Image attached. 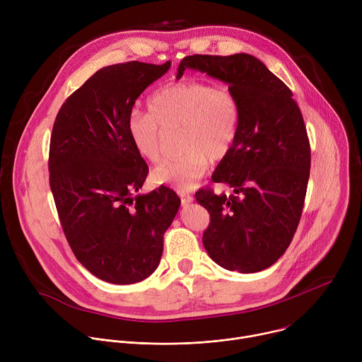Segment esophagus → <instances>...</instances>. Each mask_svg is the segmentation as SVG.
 I'll list each match as a JSON object with an SVG mask.
<instances>
[{"mask_svg": "<svg viewBox=\"0 0 362 362\" xmlns=\"http://www.w3.org/2000/svg\"><path fill=\"white\" fill-rule=\"evenodd\" d=\"M179 194H180V199H182L183 204H189V203L193 202V196L192 194H187L185 192H179Z\"/></svg>", "mask_w": 362, "mask_h": 362, "instance_id": "esophagus-1", "label": "esophagus"}]
</instances>
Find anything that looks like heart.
Instances as JSON below:
<instances>
[{"label": "heart", "mask_w": 362, "mask_h": 362, "mask_svg": "<svg viewBox=\"0 0 362 362\" xmlns=\"http://www.w3.org/2000/svg\"><path fill=\"white\" fill-rule=\"evenodd\" d=\"M148 113L132 112L127 136L140 158L156 163L163 151V132L180 129V158L168 160L151 172L158 185L180 192L194 186L209 160L222 162L230 153L240 123V105L229 87H214L196 78L165 86L148 100Z\"/></svg>", "instance_id": "b5f03b06"}]
</instances>
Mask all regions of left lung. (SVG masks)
Listing matches in <instances>:
<instances>
[{"label": "left lung", "mask_w": 362, "mask_h": 362, "mask_svg": "<svg viewBox=\"0 0 362 362\" xmlns=\"http://www.w3.org/2000/svg\"><path fill=\"white\" fill-rule=\"evenodd\" d=\"M186 69L226 83L240 105L236 141L212 175L233 194H194L211 214L204 249L228 271H264L288 249L303 209L311 148L300 110L285 83L250 54L187 56L176 78Z\"/></svg>", "instance_id": "1"}]
</instances>
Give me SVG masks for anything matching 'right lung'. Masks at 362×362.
<instances>
[{
  "label": "right lung",
  "instance_id": "add662e5",
  "mask_svg": "<svg viewBox=\"0 0 362 362\" xmlns=\"http://www.w3.org/2000/svg\"><path fill=\"white\" fill-rule=\"evenodd\" d=\"M169 69L170 62L103 67L64 101L51 133L49 187L64 235L77 261L110 284L156 271L180 206L166 186L136 194L148 168L126 130L137 97Z\"/></svg>",
  "mask_w": 362,
  "mask_h": 362
}]
</instances>
